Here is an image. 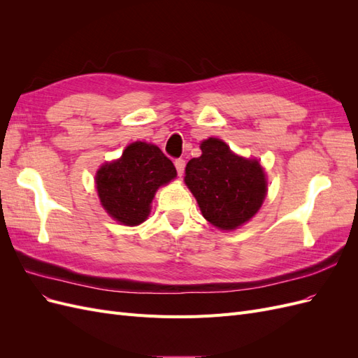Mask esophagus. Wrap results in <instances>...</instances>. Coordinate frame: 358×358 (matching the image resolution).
<instances>
[{
	"label": "esophagus",
	"instance_id": "esophagus-1",
	"mask_svg": "<svg viewBox=\"0 0 358 358\" xmlns=\"http://www.w3.org/2000/svg\"><path fill=\"white\" fill-rule=\"evenodd\" d=\"M175 167H176V170H178V175H179V176H182L183 169H185V161H183L182 158L175 159Z\"/></svg>",
	"mask_w": 358,
	"mask_h": 358
}]
</instances>
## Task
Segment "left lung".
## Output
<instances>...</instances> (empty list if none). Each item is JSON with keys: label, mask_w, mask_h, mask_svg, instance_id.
I'll list each match as a JSON object with an SVG mask.
<instances>
[{"label": "left lung", "mask_w": 358, "mask_h": 358, "mask_svg": "<svg viewBox=\"0 0 358 358\" xmlns=\"http://www.w3.org/2000/svg\"><path fill=\"white\" fill-rule=\"evenodd\" d=\"M201 155L188 161L185 183L203 216L221 230H234L262 208L267 182L257 159L234 155L220 138L201 143Z\"/></svg>", "instance_id": "obj_1"}]
</instances>
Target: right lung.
Masks as SVG:
<instances>
[{
	"mask_svg": "<svg viewBox=\"0 0 358 358\" xmlns=\"http://www.w3.org/2000/svg\"><path fill=\"white\" fill-rule=\"evenodd\" d=\"M175 178V166L159 148L136 142L96 171L95 182L107 213L124 225H137L148 218L157 189Z\"/></svg>",
	"mask_w": 358,
	"mask_h": 358,
	"instance_id": "add662e5",
	"label": "right lung"
}]
</instances>
